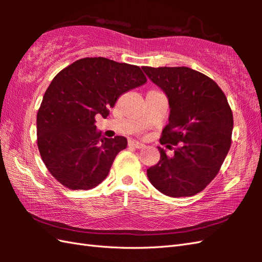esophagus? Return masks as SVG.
<instances>
[{"mask_svg":"<svg viewBox=\"0 0 262 262\" xmlns=\"http://www.w3.org/2000/svg\"><path fill=\"white\" fill-rule=\"evenodd\" d=\"M129 145L133 146V147H135V148H143L144 146H145V144H143L142 142H138V141L133 140V141L129 142Z\"/></svg>","mask_w":262,"mask_h":262,"instance_id":"obj_1","label":"esophagus"}]
</instances>
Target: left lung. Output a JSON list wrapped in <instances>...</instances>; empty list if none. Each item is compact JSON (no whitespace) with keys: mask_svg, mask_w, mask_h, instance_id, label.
Here are the masks:
<instances>
[{"mask_svg":"<svg viewBox=\"0 0 262 262\" xmlns=\"http://www.w3.org/2000/svg\"><path fill=\"white\" fill-rule=\"evenodd\" d=\"M143 71L169 101V124L160 142L178 146L147 170L149 182L170 197L193 196L219 173L231 147L233 114L224 92L208 76L189 68Z\"/></svg>","mask_w":262,"mask_h":262,"instance_id":"8db88e82","label":"left lung"}]
</instances>
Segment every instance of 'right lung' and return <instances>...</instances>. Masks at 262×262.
<instances>
[{"label": "right lung", "instance_id": "1", "mask_svg": "<svg viewBox=\"0 0 262 262\" xmlns=\"http://www.w3.org/2000/svg\"><path fill=\"white\" fill-rule=\"evenodd\" d=\"M146 81L138 66L104 57L79 59L54 77L37 114V143L55 179L72 190L105 179L127 140L102 136L96 116L105 118L121 94Z\"/></svg>", "mask_w": 262, "mask_h": 262}]
</instances>
